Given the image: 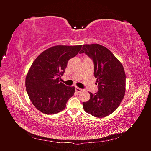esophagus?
<instances>
[{
	"instance_id": "1",
	"label": "esophagus",
	"mask_w": 151,
	"mask_h": 151,
	"mask_svg": "<svg viewBox=\"0 0 151 151\" xmlns=\"http://www.w3.org/2000/svg\"><path fill=\"white\" fill-rule=\"evenodd\" d=\"M76 91L77 93H79L81 92V91H83V89H81V88H77V87H76Z\"/></svg>"
}]
</instances>
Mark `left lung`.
<instances>
[{
  "label": "left lung",
  "instance_id": "obj_1",
  "mask_svg": "<svg viewBox=\"0 0 151 151\" xmlns=\"http://www.w3.org/2000/svg\"><path fill=\"white\" fill-rule=\"evenodd\" d=\"M79 53H85L93 59L98 84V93H89V100L83 103L84 111L94 117L107 116L120 106L125 96L124 68L110 50L101 45H84Z\"/></svg>",
  "mask_w": 151,
  "mask_h": 151
}]
</instances>
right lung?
<instances>
[{"instance_id":"obj_1","label":"right lung","mask_w":151,"mask_h":151,"mask_svg":"<svg viewBox=\"0 0 151 151\" xmlns=\"http://www.w3.org/2000/svg\"><path fill=\"white\" fill-rule=\"evenodd\" d=\"M83 45H56L45 50L32 63L26 77V89L31 103L43 113L62 111L75 93V88L60 82L68 61Z\"/></svg>"}]
</instances>
